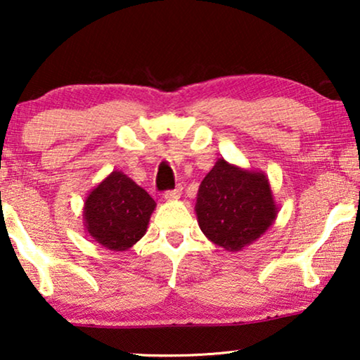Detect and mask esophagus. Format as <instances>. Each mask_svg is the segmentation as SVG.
Here are the masks:
<instances>
[{
  "mask_svg": "<svg viewBox=\"0 0 360 360\" xmlns=\"http://www.w3.org/2000/svg\"><path fill=\"white\" fill-rule=\"evenodd\" d=\"M180 195H181V185H176L174 190L165 191V193H164V198H165V200H169V201H172V200H176V198H179Z\"/></svg>",
  "mask_w": 360,
  "mask_h": 360,
  "instance_id": "obj_1",
  "label": "esophagus"
}]
</instances>
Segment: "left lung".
Masks as SVG:
<instances>
[{"label": "left lung", "mask_w": 360, "mask_h": 360, "mask_svg": "<svg viewBox=\"0 0 360 360\" xmlns=\"http://www.w3.org/2000/svg\"><path fill=\"white\" fill-rule=\"evenodd\" d=\"M195 213L211 243L239 252L267 233L278 206L262 170L243 169L221 157L200 184Z\"/></svg>", "instance_id": "8db88e82"}]
</instances>
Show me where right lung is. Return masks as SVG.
<instances>
[{
	"mask_svg": "<svg viewBox=\"0 0 360 360\" xmlns=\"http://www.w3.org/2000/svg\"><path fill=\"white\" fill-rule=\"evenodd\" d=\"M155 201L120 170H112L85 198L83 226L101 248L129 250L144 238Z\"/></svg>",
	"mask_w": 360,
	"mask_h": 360,
	"instance_id": "add662e5",
	"label": "right lung"
}]
</instances>
